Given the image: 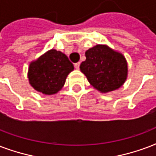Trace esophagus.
Listing matches in <instances>:
<instances>
[{"label": "esophagus", "instance_id": "obj_1", "mask_svg": "<svg viewBox=\"0 0 156 156\" xmlns=\"http://www.w3.org/2000/svg\"><path fill=\"white\" fill-rule=\"evenodd\" d=\"M79 66H80V62H78L74 64V67H75L76 69H79Z\"/></svg>", "mask_w": 156, "mask_h": 156}]
</instances>
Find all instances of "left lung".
I'll return each mask as SVG.
<instances>
[{
	"mask_svg": "<svg viewBox=\"0 0 156 156\" xmlns=\"http://www.w3.org/2000/svg\"><path fill=\"white\" fill-rule=\"evenodd\" d=\"M80 69L91 85L101 92L119 88L128 75V65L123 55L104 45H97L85 53Z\"/></svg>",
	"mask_w": 156,
	"mask_h": 156,
	"instance_id": "8db88e82",
	"label": "left lung"
}]
</instances>
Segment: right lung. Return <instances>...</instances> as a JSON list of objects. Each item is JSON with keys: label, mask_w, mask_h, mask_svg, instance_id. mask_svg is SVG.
I'll use <instances>...</instances> for the list:
<instances>
[{"label": "right lung", "mask_w": 156, "mask_h": 156, "mask_svg": "<svg viewBox=\"0 0 156 156\" xmlns=\"http://www.w3.org/2000/svg\"><path fill=\"white\" fill-rule=\"evenodd\" d=\"M73 65L62 52L52 49L29 65L28 80L31 86L45 95H52L62 88Z\"/></svg>", "instance_id": "add662e5"}]
</instances>
